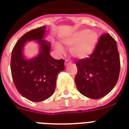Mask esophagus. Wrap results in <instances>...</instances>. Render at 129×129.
<instances>
[{"label": "esophagus", "mask_w": 129, "mask_h": 129, "mask_svg": "<svg viewBox=\"0 0 129 129\" xmlns=\"http://www.w3.org/2000/svg\"><path fill=\"white\" fill-rule=\"evenodd\" d=\"M70 63V61L69 60H66V61H65V63H64L65 66H67L68 65H69Z\"/></svg>", "instance_id": "esophagus-1"}]
</instances>
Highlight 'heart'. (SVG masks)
<instances>
[{
	"label": "heart",
	"mask_w": 129,
	"mask_h": 129,
	"mask_svg": "<svg viewBox=\"0 0 129 129\" xmlns=\"http://www.w3.org/2000/svg\"><path fill=\"white\" fill-rule=\"evenodd\" d=\"M99 35L95 31L83 29L62 38L61 42L70 48V54L77 59H85L91 55L95 50ZM55 50L61 53L63 48L60 44L55 45Z\"/></svg>",
	"instance_id": "1"
}]
</instances>
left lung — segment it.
I'll return each mask as SVG.
<instances>
[{
	"label": "left lung",
	"mask_w": 129,
	"mask_h": 129,
	"mask_svg": "<svg viewBox=\"0 0 129 129\" xmlns=\"http://www.w3.org/2000/svg\"><path fill=\"white\" fill-rule=\"evenodd\" d=\"M74 81L83 96L99 99L108 94L117 83L120 70L117 43L108 33L99 39L94 52L89 58L76 62Z\"/></svg>",
	"instance_id": "1"
}]
</instances>
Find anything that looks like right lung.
<instances>
[{
  "mask_svg": "<svg viewBox=\"0 0 129 129\" xmlns=\"http://www.w3.org/2000/svg\"><path fill=\"white\" fill-rule=\"evenodd\" d=\"M46 27L43 26L22 36L13 48L11 58L12 79L22 96L33 102L45 101L52 96L58 74L64 70V61L50 55L51 44L44 40ZM35 41L39 45L38 54L28 59L23 54L25 44Z\"/></svg>",
  "mask_w": 129,
  "mask_h": 129,
  "instance_id": "right-lung-1",
  "label": "right lung"
}]
</instances>
